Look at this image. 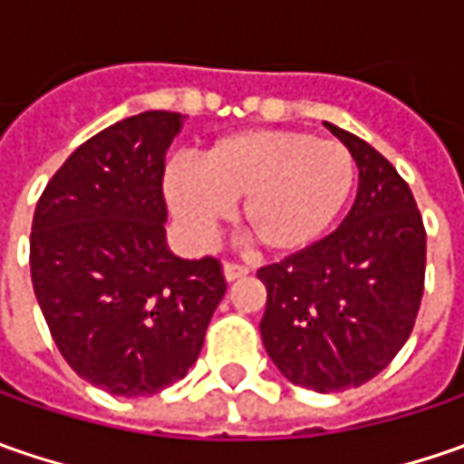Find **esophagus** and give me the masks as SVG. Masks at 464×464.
<instances>
[{
	"label": "esophagus",
	"instance_id": "34e87169",
	"mask_svg": "<svg viewBox=\"0 0 464 464\" xmlns=\"http://www.w3.org/2000/svg\"><path fill=\"white\" fill-rule=\"evenodd\" d=\"M247 274H250V268L242 266V263H229V260L224 263V278L227 281H237V278L247 276Z\"/></svg>",
	"mask_w": 464,
	"mask_h": 464
}]
</instances>
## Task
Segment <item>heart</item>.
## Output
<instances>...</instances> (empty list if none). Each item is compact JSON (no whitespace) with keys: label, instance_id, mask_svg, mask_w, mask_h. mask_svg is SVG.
<instances>
[{"label":"heart","instance_id":"b5f03b06","mask_svg":"<svg viewBox=\"0 0 464 464\" xmlns=\"http://www.w3.org/2000/svg\"><path fill=\"white\" fill-rule=\"evenodd\" d=\"M356 183V160L335 139L307 131L253 129L217 139L201 165L172 162L169 206L198 237H208L240 205V227L268 256H292L328 232Z\"/></svg>","mask_w":464,"mask_h":464}]
</instances>
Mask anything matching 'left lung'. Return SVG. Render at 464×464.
Here are the masks:
<instances>
[{"label": "left lung", "instance_id": "1", "mask_svg": "<svg viewBox=\"0 0 464 464\" xmlns=\"http://www.w3.org/2000/svg\"><path fill=\"white\" fill-rule=\"evenodd\" d=\"M325 126L356 160V201L328 237L260 268V338L289 382L341 392L377 377L416 325L426 229L398 169L364 139Z\"/></svg>", "mask_w": 464, "mask_h": 464}]
</instances>
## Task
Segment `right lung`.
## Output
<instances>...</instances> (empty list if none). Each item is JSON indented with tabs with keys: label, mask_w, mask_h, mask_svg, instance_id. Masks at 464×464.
Segmentation results:
<instances>
[{
	"label": "right lung",
	"mask_w": 464,
	"mask_h": 464,
	"mask_svg": "<svg viewBox=\"0 0 464 464\" xmlns=\"http://www.w3.org/2000/svg\"><path fill=\"white\" fill-rule=\"evenodd\" d=\"M183 116L147 111L87 139L48 180L30 276L56 346L82 380L139 398L183 380L227 292L217 258L169 253L165 154Z\"/></svg>",
	"instance_id": "obj_1"
}]
</instances>
